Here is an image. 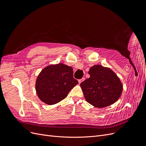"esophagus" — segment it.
Here are the masks:
<instances>
[{"instance_id": "1", "label": "esophagus", "mask_w": 146, "mask_h": 146, "mask_svg": "<svg viewBox=\"0 0 146 146\" xmlns=\"http://www.w3.org/2000/svg\"><path fill=\"white\" fill-rule=\"evenodd\" d=\"M85 78H81V79H79V80H78V83H80L81 82H82L83 80H85Z\"/></svg>"}]
</instances>
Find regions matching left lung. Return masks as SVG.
<instances>
[{
	"mask_svg": "<svg viewBox=\"0 0 146 146\" xmlns=\"http://www.w3.org/2000/svg\"><path fill=\"white\" fill-rule=\"evenodd\" d=\"M88 74L90 77L80 83L86 102L98 108L116 102L122 92V84L116 74L98 64L91 67Z\"/></svg>",
	"mask_w": 146,
	"mask_h": 146,
	"instance_id": "left-lung-1",
	"label": "left lung"
}]
</instances>
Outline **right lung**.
Masks as SVG:
<instances>
[{
	"instance_id": "obj_1",
	"label": "right lung",
	"mask_w": 146,
	"mask_h": 146,
	"mask_svg": "<svg viewBox=\"0 0 146 146\" xmlns=\"http://www.w3.org/2000/svg\"><path fill=\"white\" fill-rule=\"evenodd\" d=\"M73 77V69L63 63L44 68L36 79V91L39 98L47 105H54L67 97L78 84Z\"/></svg>"
}]
</instances>
